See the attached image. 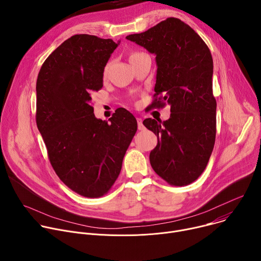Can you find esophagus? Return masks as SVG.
<instances>
[{
	"mask_svg": "<svg viewBox=\"0 0 261 261\" xmlns=\"http://www.w3.org/2000/svg\"><path fill=\"white\" fill-rule=\"evenodd\" d=\"M137 124H138V129L139 130H143L144 129V126L142 124V120L140 118H137Z\"/></svg>",
	"mask_w": 261,
	"mask_h": 261,
	"instance_id": "obj_1",
	"label": "esophagus"
}]
</instances>
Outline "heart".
I'll return each mask as SVG.
<instances>
[{"mask_svg": "<svg viewBox=\"0 0 261 261\" xmlns=\"http://www.w3.org/2000/svg\"><path fill=\"white\" fill-rule=\"evenodd\" d=\"M139 54H142V53H139V51H134V53H132V54L130 55V58H131V57H134V56H137V55H139Z\"/></svg>", "mask_w": 261, "mask_h": 261, "instance_id": "1", "label": "heart"}]
</instances>
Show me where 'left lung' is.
Here are the masks:
<instances>
[{
    "label": "left lung",
    "mask_w": 261,
    "mask_h": 261,
    "mask_svg": "<svg viewBox=\"0 0 261 261\" xmlns=\"http://www.w3.org/2000/svg\"><path fill=\"white\" fill-rule=\"evenodd\" d=\"M126 38L156 55L155 94L150 106L170 105L167 121H143L158 137L150 154L151 165L169 185L187 186L204 171L216 139L211 51L190 25L175 17Z\"/></svg>",
    "instance_id": "obj_1"
}]
</instances>
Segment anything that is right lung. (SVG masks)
<instances>
[{
  "label": "right lung",
  "mask_w": 261,
  "mask_h": 261,
  "mask_svg": "<svg viewBox=\"0 0 261 261\" xmlns=\"http://www.w3.org/2000/svg\"><path fill=\"white\" fill-rule=\"evenodd\" d=\"M113 39L80 34L44 61L36 91V123L60 179L75 193L98 198L117 180L137 122L125 108L107 121L94 115L92 96L103 87Z\"/></svg>",
  "instance_id": "right-lung-1"
}]
</instances>
